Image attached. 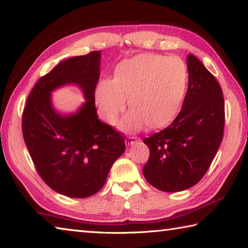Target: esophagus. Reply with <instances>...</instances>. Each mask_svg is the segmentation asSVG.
<instances>
[{
	"label": "esophagus",
	"instance_id": "esophagus-1",
	"mask_svg": "<svg viewBox=\"0 0 248 248\" xmlns=\"http://www.w3.org/2000/svg\"><path fill=\"white\" fill-rule=\"evenodd\" d=\"M138 141H140V138L139 137H134V136L133 137L132 136L127 137V144L128 145H132V144H134Z\"/></svg>",
	"mask_w": 248,
	"mask_h": 248
}]
</instances>
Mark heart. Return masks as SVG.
I'll use <instances>...</instances> for the list:
<instances>
[{
	"label": "heart",
	"instance_id": "obj_1",
	"mask_svg": "<svg viewBox=\"0 0 248 248\" xmlns=\"http://www.w3.org/2000/svg\"><path fill=\"white\" fill-rule=\"evenodd\" d=\"M189 72L183 59L143 53L117 64L114 79L99 81L95 102L100 116L114 123L125 107L132 110L120 127L132 131L144 124L151 129L170 125L178 116L187 94Z\"/></svg>",
	"mask_w": 248,
	"mask_h": 248
}]
</instances>
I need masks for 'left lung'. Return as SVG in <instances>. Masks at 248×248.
I'll return each instance as SVG.
<instances>
[{
  "label": "left lung",
  "mask_w": 248,
  "mask_h": 248,
  "mask_svg": "<svg viewBox=\"0 0 248 248\" xmlns=\"http://www.w3.org/2000/svg\"><path fill=\"white\" fill-rule=\"evenodd\" d=\"M188 90L182 110L169 127L145 138L150 156L143 167L157 189H188L207 173L224 131V98L217 78L198 58H187Z\"/></svg>",
  "instance_id": "8db88e82"
}]
</instances>
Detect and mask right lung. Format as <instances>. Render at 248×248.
I'll list each match as a JSON object with an SVG mask.
<instances>
[{
  "mask_svg": "<svg viewBox=\"0 0 248 248\" xmlns=\"http://www.w3.org/2000/svg\"><path fill=\"white\" fill-rule=\"evenodd\" d=\"M100 51L62 61L39 78L23 111V137L37 171L59 194L86 198L102 189L124 152V134L98 119L95 89ZM65 83L81 87L87 102L77 114H58L49 93Z\"/></svg>",
  "mask_w": 248,
  "mask_h": 248,
  "instance_id": "right-lung-1",
  "label": "right lung"
}]
</instances>
